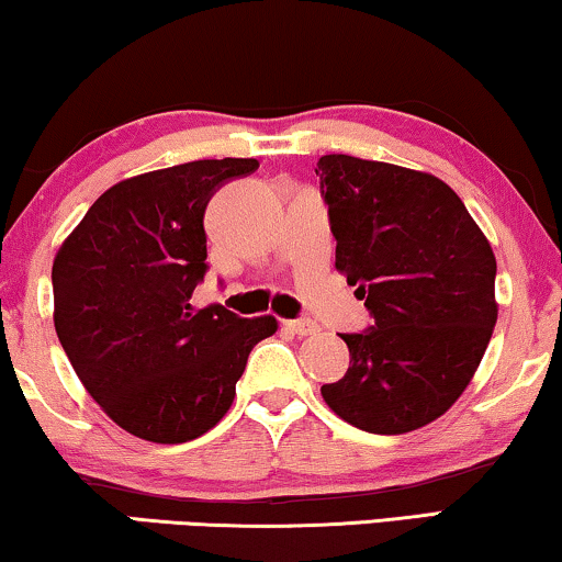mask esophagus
Instances as JSON below:
<instances>
[{
  "instance_id": "34e87169",
  "label": "esophagus",
  "mask_w": 562,
  "mask_h": 562,
  "mask_svg": "<svg viewBox=\"0 0 562 562\" xmlns=\"http://www.w3.org/2000/svg\"><path fill=\"white\" fill-rule=\"evenodd\" d=\"M283 325H286L289 333H294L299 337L319 333V325H317V322H312V319H291V322H283Z\"/></svg>"
}]
</instances>
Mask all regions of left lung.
<instances>
[{
	"label": "left lung",
	"mask_w": 562,
	"mask_h": 562,
	"mask_svg": "<svg viewBox=\"0 0 562 562\" xmlns=\"http://www.w3.org/2000/svg\"><path fill=\"white\" fill-rule=\"evenodd\" d=\"M337 271L373 325L340 335L350 368L322 396L373 435L425 427L471 383L496 325V258L448 183L412 168L322 156Z\"/></svg>",
	"instance_id": "left-lung-1"
}]
</instances>
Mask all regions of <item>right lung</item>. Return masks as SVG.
Wrapping results in <instances>:
<instances>
[{
	"label": "right lung",
	"mask_w": 562,
	"mask_h": 562,
	"mask_svg": "<svg viewBox=\"0 0 562 562\" xmlns=\"http://www.w3.org/2000/svg\"><path fill=\"white\" fill-rule=\"evenodd\" d=\"M256 158L191 160L106 189L53 260L58 340L91 398L130 435L176 445L225 417L273 317L191 310L206 273L204 212Z\"/></svg>",
	"instance_id": "add662e5"
}]
</instances>
